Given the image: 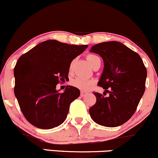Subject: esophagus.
<instances>
[{
    "instance_id": "obj_1",
    "label": "esophagus",
    "mask_w": 158,
    "mask_h": 158,
    "mask_svg": "<svg viewBox=\"0 0 158 158\" xmlns=\"http://www.w3.org/2000/svg\"><path fill=\"white\" fill-rule=\"evenodd\" d=\"M86 94H87V93H86V92L81 91V97H84V96H85V95H86Z\"/></svg>"
}]
</instances>
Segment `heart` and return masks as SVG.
Here are the masks:
<instances>
[{"label": "heart", "instance_id": "1", "mask_svg": "<svg viewBox=\"0 0 158 158\" xmlns=\"http://www.w3.org/2000/svg\"><path fill=\"white\" fill-rule=\"evenodd\" d=\"M86 59H87L89 63L92 67L96 63H98V61H101L100 58L98 56L95 55V54H88L86 56ZM71 84L73 85L75 87L80 89L82 90H86L89 88L90 85H91V82L88 80L83 78V77H77L76 78L72 80L71 81Z\"/></svg>", "mask_w": 158, "mask_h": 158}]
</instances>
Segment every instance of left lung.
<instances>
[{
  "label": "left lung",
  "mask_w": 158,
  "mask_h": 158,
  "mask_svg": "<svg viewBox=\"0 0 158 158\" xmlns=\"http://www.w3.org/2000/svg\"><path fill=\"white\" fill-rule=\"evenodd\" d=\"M90 52L102 56L104 69L98 83L106 92L95 93L96 102L89 110L95 123L117 127L135 113L145 92L147 71L140 56L116 41L93 45ZM110 88V91L107 90Z\"/></svg>",
  "instance_id": "left-lung-1"
}]
</instances>
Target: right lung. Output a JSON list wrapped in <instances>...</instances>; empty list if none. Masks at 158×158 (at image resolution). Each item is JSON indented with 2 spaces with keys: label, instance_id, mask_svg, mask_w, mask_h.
<instances>
[{
  "label": "right lung",
  "instance_id": "1",
  "mask_svg": "<svg viewBox=\"0 0 158 158\" xmlns=\"http://www.w3.org/2000/svg\"><path fill=\"white\" fill-rule=\"evenodd\" d=\"M87 47L47 40L18 60L14 69V93L23 115L33 126L51 129L65 121L80 90L67 86L60 93L56 86L68 79L72 61Z\"/></svg>",
  "mask_w": 158,
  "mask_h": 158
}]
</instances>
